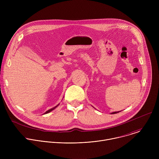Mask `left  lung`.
<instances>
[{
  "instance_id": "obj_1",
  "label": "left lung",
  "mask_w": 159,
  "mask_h": 159,
  "mask_svg": "<svg viewBox=\"0 0 159 159\" xmlns=\"http://www.w3.org/2000/svg\"><path fill=\"white\" fill-rule=\"evenodd\" d=\"M119 112H120V111H118V112H111V114H116V113H118Z\"/></svg>"
}]
</instances>
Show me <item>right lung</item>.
<instances>
[{
  "label": "right lung",
  "mask_w": 159,
  "mask_h": 159,
  "mask_svg": "<svg viewBox=\"0 0 159 159\" xmlns=\"http://www.w3.org/2000/svg\"><path fill=\"white\" fill-rule=\"evenodd\" d=\"M59 104H58L57 106H56L55 107H53V108H52V109H49V110H48V111H47L46 112H45V113H44V114H47V113H48V112H51L52 111H53L54 109H55L58 106Z\"/></svg>",
  "instance_id": "right-lung-1"
}]
</instances>
